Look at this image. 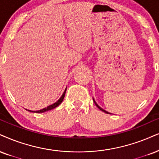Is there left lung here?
I'll list each match as a JSON object with an SVG mask.
<instances>
[{"instance_id": "8db88e82", "label": "left lung", "mask_w": 159, "mask_h": 159, "mask_svg": "<svg viewBox=\"0 0 159 159\" xmlns=\"http://www.w3.org/2000/svg\"><path fill=\"white\" fill-rule=\"evenodd\" d=\"M93 102H94V103H95L96 106H97V107H98V108H99V109H100L102 111H104V112H105V113H109L108 112H107V111H105V110H103L102 108H101V107H99V105H97V102H96L94 101V99H93Z\"/></svg>"}]
</instances>
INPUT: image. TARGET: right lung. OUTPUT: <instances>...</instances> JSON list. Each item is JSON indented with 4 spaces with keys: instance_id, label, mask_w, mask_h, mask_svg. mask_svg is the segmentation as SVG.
Segmentation results:
<instances>
[{
    "instance_id": "right-lung-1",
    "label": "right lung",
    "mask_w": 159,
    "mask_h": 159,
    "mask_svg": "<svg viewBox=\"0 0 159 159\" xmlns=\"http://www.w3.org/2000/svg\"><path fill=\"white\" fill-rule=\"evenodd\" d=\"M66 89L65 90V91L63 92V93H62V97L60 98V99H58L57 101L55 103L52 104V105H49V106H48L47 107H45V108L42 109V110H40V111H29V110H27L28 111H30V112H33V113H43V112H46V111H51V110L55 108L56 107H57L58 105H60L61 102L63 100L64 97H65V94H66Z\"/></svg>"
}]
</instances>
